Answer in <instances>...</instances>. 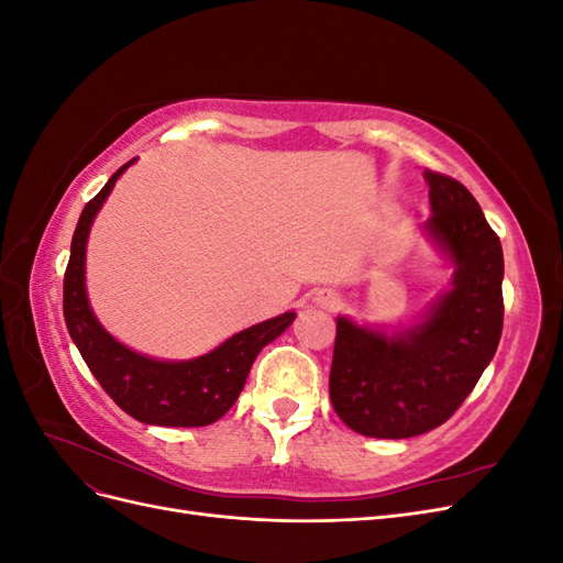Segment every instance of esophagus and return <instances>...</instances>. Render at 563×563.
I'll return each mask as SVG.
<instances>
[{"mask_svg": "<svg viewBox=\"0 0 563 563\" xmlns=\"http://www.w3.org/2000/svg\"><path fill=\"white\" fill-rule=\"evenodd\" d=\"M314 302L323 310H335L340 298H338L335 291H331V288H321V291L314 296Z\"/></svg>", "mask_w": 563, "mask_h": 563, "instance_id": "34e87169", "label": "esophagus"}]
</instances>
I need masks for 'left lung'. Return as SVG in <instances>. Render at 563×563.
Returning <instances> with one entry per match:
<instances>
[{
  "label": "left lung",
  "instance_id": "obj_1",
  "mask_svg": "<svg viewBox=\"0 0 563 563\" xmlns=\"http://www.w3.org/2000/svg\"><path fill=\"white\" fill-rule=\"evenodd\" d=\"M424 234L453 267L451 288L411 327L385 333L340 314L329 391L350 430L408 439L439 428L467 399L503 333V246L463 183L424 172Z\"/></svg>",
  "mask_w": 563,
  "mask_h": 563
}]
</instances>
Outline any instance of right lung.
<instances>
[{
  "label": "right lung",
  "instance_id": "add662e5",
  "mask_svg": "<svg viewBox=\"0 0 563 563\" xmlns=\"http://www.w3.org/2000/svg\"><path fill=\"white\" fill-rule=\"evenodd\" d=\"M133 162L112 174L79 216L63 282L65 323L81 360L122 411L145 424L203 428L230 411L244 389L255 356L291 327L296 312L265 319L223 340L211 352L180 362L141 354L108 333L87 296V244L96 213Z\"/></svg>",
  "mask_w": 563,
  "mask_h": 563
}]
</instances>
